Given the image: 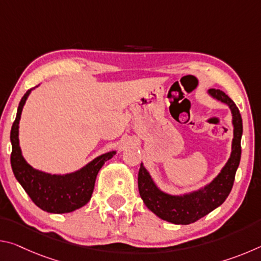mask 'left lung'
I'll return each mask as SVG.
<instances>
[{
    "mask_svg": "<svg viewBox=\"0 0 261 261\" xmlns=\"http://www.w3.org/2000/svg\"><path fill=\"white\" fill-rule=\"evenodd\" d=\"M208 94L221 102L226 103L231 110L233 138L231 144V154L220 174L197 191L173 196L161 191L154 183L153 178L144 167L140 165L138 173V189L141 199L149 211L162 220L175 224H190L196 222L205 215L223 204L230 193L235 175L241 161V139L243 134V123L240 110L233 101L220 90L211 88Z\"/></svg>",
    "mask_w": 261,
    "mask_h": 261,
    "instance_id": "left-lung-1",
    "label": "left lung"
}]
</instances>
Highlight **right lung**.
<instances>
[{
	"instance_id": "add662e5",
	"label": "right lung",
	"mask_w": 261,
	"mask_h": 261,
	"mask_svg": "<svg viewBox=\"0 0 261 261\" xmlns=\"http://www.w3.org/2000/svg\"><path fill=\"white\" fill-rule=\"evenodd\" d=\"M31 91L32 88L21 98L17 109L16 120L11 127L10 140L12 152L10 161L12 171L25 192L42 211L56 214L70 213L81 208L90 201L94 190L96 175L105 162L116 154V151L101 154L74 173L51 175L34 169L21 155L18 138L21 110Z\"/></svg>"
}]
</instances>
